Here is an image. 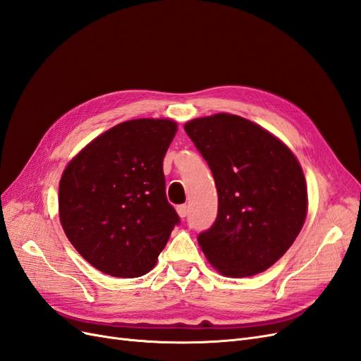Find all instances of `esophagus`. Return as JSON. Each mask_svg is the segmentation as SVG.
I'll return each instance as SVG.
<instances>
[{
	"mask_svg": "<svg viewBox=\"0 0 361 361\" xmlns=\"http://www.w3.org/2000/svg\"><path fill=\"white\" fill-rule=\"evenodd\" d=\"M176 211H178L180 218H185V216H187V214H188V206L187 204H179L176 207Z\"/></svg>",
	"mask_w": 361,
	"mask_h": 361,
	"instance_id": "34e87169",
	"label": "esophagus"
}]
</instances>
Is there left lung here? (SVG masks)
Listing matches in <instances>:
<instances>
[{
    "instance_id": "left-lung-1",
    "label": "left lung",
    "mask_w": 361,
    "mask_h": 361,
    "mask_svg": "<svg viewBox=\"0 0 361 361\" xmlns=\"http://www.w3.org/2000/svg\"><path fill=\"white\" fill-rule=\"evenodd\" d=\"M183 128L218 192L215 221L197 236L204 256L227 277L268 269L293 244L307 214L298 159L279 138L239 116L200 117Z\"/></svg>"
}]
</instances>
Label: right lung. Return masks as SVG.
<instances>
[{"label": "right lung", "mask_w": 361, "mask_h": 361, "mask_svg": "<svg viewBox=\"0 0 361 361\" xmlns=\"http://www.w3.org/2000/svg\"><path fill=\"white\" fill-rule=\"evenodd\" d=\"M178 125L167 118L118 123L64 169L59 188L63 231L104 274L145 276L180 218L166 195L162 161Z\"/></svg>", "instance_id": "right-lung-1"}]
</instances>
